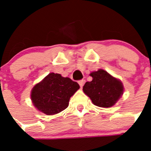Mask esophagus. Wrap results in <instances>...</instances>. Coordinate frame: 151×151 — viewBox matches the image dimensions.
I'll list each match as a JSON object with an SVG mask.
<instances>
[{
	"label": "esophagus",
	"mask_w": 151,
	"mask_h": 151,
	"mask_svg": "<svg viewBox=\"0 0 151 151\" xmlns=\"http://www.w3.org/2000/svg\"><path fill=\"white\" fill-rule=\"evenodd\" d=\"M85 80L84 79H82V80H79V81H78V84H79V85H80V87L81 88H82L83 87V85H84V84H85Z\"/></svg>",
	"instance_id": "esophagus-1"
}]
</instances>
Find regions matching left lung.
I'll use <instances>...</instances> for the list:
<instances>
[{"instance_id":"8db88e82","label":"left lung","mask_w":151,"mask_h":151,"mask_svg":"<svg viewBox=\"0 0 151 151\" xmlns=\"http://www.w3.org/2000/svg\"><path fill=\"white\" fill-rule=\"evenodd\" d=\"M90 76L93 79L85 84L84 93L90 97L96 106L101 107L113 106L123 94L122 82L104 69L93 72Z\"/></svg>"}]
</instances>
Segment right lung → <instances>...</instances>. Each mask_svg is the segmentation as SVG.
Returning <instances> with one entry per match:
<instances>
[{
  "label": "right lung",
  "mask_w": 151,
  "mask_h": 151,
  "mask_svg": "<svg viewBox=\"0 0 151 151\" xmlns=\"http://www.w3.org/2000/svg\"><path fill=\"white\" fill-rule=\"evenodd\" d=\"M79 88V85L60 74L50 73L32 91L33 104L47 115L56 114L69 106L70 97Z\"/></svg>",
  "instance_id": "right-lung-1"
}]
</instances>
